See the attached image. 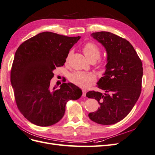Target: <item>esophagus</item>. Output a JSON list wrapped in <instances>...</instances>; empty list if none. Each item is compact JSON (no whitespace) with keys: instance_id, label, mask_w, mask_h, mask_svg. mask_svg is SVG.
Here are the masks:
<instances>
[{"instance_id":"esophagus-1","label":"esophagus","mask_w":155,"mask_h":155,"mask_svg":"<svg viewBox=\"0 0 155 155\" xmlns=\"http://www.w3.org/2000/svg\"><path fill=\"white\" fill-rule=\"evenodd\" d=\"M86 91L85 90H82V96L86 97Z\"/></svg>"}]
</instances>
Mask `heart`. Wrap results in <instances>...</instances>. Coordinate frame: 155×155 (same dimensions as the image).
<instances>
[{"mask_svg": "<svg viewBox=\"0 0 155 155\" xmlns=\"http://www.w3.org/2000/svg\"><path fill=\"white\" fill-rule=\"evenodd\" d=\"M83 52L89 61L93 60L96 61L99 58L101 54V51L98 46L91 42L87 43L84 46ZM69 80L75 85L82 88H87L95 82L96 77L92 73L77 71L70 74Z\"/></svg>", "mask_w": 155, "mask_h": 155, "instance_id": "1", "label": "heart"}]
</instances>
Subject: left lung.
Segmentation results:
<instances>
[{
  "mask_svg": "<svg viewBox=\"0 0 155 155\" xmlns=\"http://www.w3.org/2000/svg\"><path fill=\"white\" fill-rule=\"evenodd\" d=\"M91 36L104 47L107 64L103 77L97 83L104 94L94 91L86 94L88 98L96 99L100 104L88 116L101 125L115 124L129 114L139 98L142 63L127 39L108 32H94Z\"/></svg>",
  "mask_w": 155,
  "mask_h": 155,
  "instance_id": "obj_1",
  "label": "left lung"
}]
</instances>
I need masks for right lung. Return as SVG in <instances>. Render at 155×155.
<instances>
[{
	"mask_svg": "<svg viewBox=\"0 0 155 155\" xmlns=\"http://www.w3.org/2000/svg\"><path fill=\"white\" fill-rule=\"evenodd\" d=\"M80 38L44 32L23 42L16 51L12 86L17 107L33 124L47 127L58 123L68 101L82 95L80 88L70 82L59 88L50 86L53 71L64 65L69 50Z\"/></svg>",
	"mask_w": 155,
	"mask_h": 155,
	"instance_id": "add662e5",
	"label": "right lung"
}]
</instances>
